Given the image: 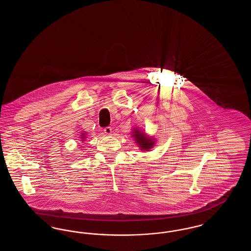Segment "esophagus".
<instances>
[{
  "instance_id": "esophagus-1",
  "label": "esophagus",
  "mask_w": 251,
  "mask_h": 251,
  "mask_svg": "<svg viewBox=\"0 0 251 251\" xmlns=\"http://www.w3.org/2000/svg\"><path fill=\"white\" fill-rule=\"evenodd\" d=\"M103 131H104V132L107 134V135H110L111 133H112V128L111 127H105L104 129H103Z\"/></svg>"
}]
</instances>
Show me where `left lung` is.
I'll return each mask as SVG.
<instances>
[{"label": "left lung", "mask_w": 251, "mask_h": 251, "mask_svg": "<svg viewBox=\"0 0 251 251\" xmlns=\"http://www.w3.org/2000/svg\"><path fill=\"white\" fill-rule=\"evenodd\" d=\"M134 134L133 136L135 137L136 141L138 142V144L140 145V147L143 149V150H149L152 147L153 145V141L151 140V139H148L144 136L143 133H141L138 130H134Z\"/></svg>", "instance_id": "obj_1"}]
</instances>
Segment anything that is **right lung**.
<instances>
[{
	"label": "right lung",
	"mask_w": 251,
	"mask_h": 251,
	"mask_svg": "<svg viewBox=\"0 0 251 251\" xmlns=\"http://www.w3.org/2000/svg\"><path fill=\"white\" fill-rule=\"evenodd\" d=\"M83 138H84V137H83Z\"/></svg>",
	"instance_id": "obj_1"
}]
</instances>
